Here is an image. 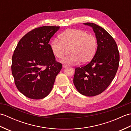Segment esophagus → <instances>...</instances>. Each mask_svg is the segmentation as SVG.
<instances>
[{
    "label": "esophagus",
    "instance_id": "1",
    "mask_svg": "<svg viewBox=\"0 0 131 131\" xmlns=\"http://www.w3.org/2000/svg\"><path fill=\"white\" fill-rule=\"evenodd\" d=\"M62 66H63V68H66V67H68V65H66V64H63Z\"/></svg>",
    "mask_w": 131,
    "mask_h": 131
}]
</instances>
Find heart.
Masks as SVG:
<instances>
[{
  "instance_id": "b5f03b06",
  "label": "heart",
  "mask_w": 131,
  "mask_h": 131,
  "mask_svg": "<svg viewBox=\"0 0 131 131\" xmlns=\"http://www.w3.org/2000/svg\"><path fill=\"white\" fill-rule=\"evenodd\" d=\"M53 54L57 58H62L70 50V55L62 60V62L75 65L80 61L87 63L92 59L96 52L97 40L96 37L84 30L69 29L60 35V40L53 39L50 43Z\"/></svg>"
}]
</instances>
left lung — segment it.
I'll use <instances>...</instances> for the list:
<instances>
[{"label": "left lung", "mask_w": 131, "mask_h": 131, "mask_svg": "<svg viewBox=\"0 0 131 131\" xmlns=\"http://www.w3.org/2000/svg\"><path fill=\"white\" fill-rule=\"evenodd\" d=\"M84 25L92 27L98 46L90 62L75 69L73 83L80 93L91 97L103 92L113 81L119 67V52L114 38L104 29L93 23Z\"/></svg>", "instance_id": "8db88e82"}]
</instances>
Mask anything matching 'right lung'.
I'll return each instance as SVG.
<instances>
[{
	"label": "right lung",
	"instance_id": "1",
	"mask_svg": "<svg viewBox=\"0 0 131 131\" xmlns=\"http://www.w3.org/2000/svg\"><path fill=\"white\" fill-rule=\"evenodd\" d=\"M59 29L44 26L33 29L21 39L14 51L11 69L15 85L29 99L39 100L48 96L62 69L49 44Z\"/></svg>",
	"mask_w": 131,
	"mask_h": 131
}]
</instances>
